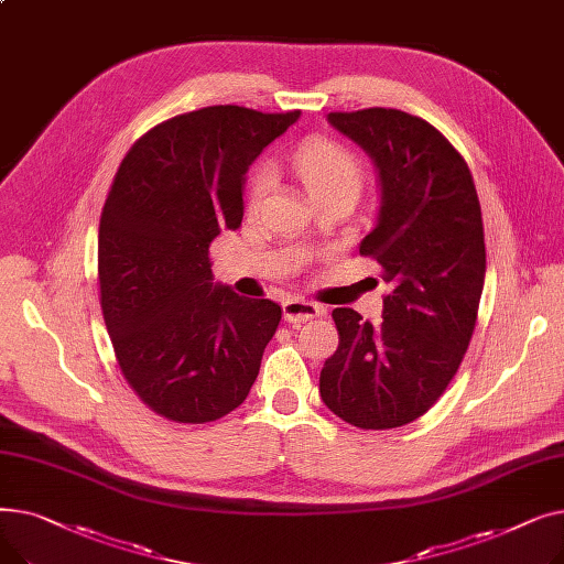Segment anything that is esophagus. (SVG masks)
Returning <instances> with one entry per match:
<instances>
[{"label": "esophagus", "instance_id": "esophagus-1", "mask_svg": "<svg viewBox=\"0 0 564 564\" xmlns=\"http://www.w3.org/2000/svg\"><path fill=\"white\" fill-rule=\"evenodd\" d=\"M324 315V306L306 302V300H288L283 302V317L290 324H304L308 319L322 317Z\"/></svg>", "mask_w": 564, "mask_h": 564}]
</instances>
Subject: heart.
Segmentation results:
<instances>
[{"mask_svg": "<svg viewBox=\"0 0 564 564\" xmlns=\"http://www.w3.org/2000/svg\"><path fill=\"white\" fill-rule=\"evenodd\" d=\"M290 164L302 177L304 187L308 189L311 198H319L327 194L345 192L357 196L364 181V169L359 158L354 155L349 148H345L338 141L332 139H306L297 145V151L292 153ZM272 169L270 166H258L251 173L249 181V205L256 207L262 196L272 187Z\"/></svg>", "mask_w": 564, "mask_h": 564, "instance_id": "obj_1", "label": "heart"}]
</instances>
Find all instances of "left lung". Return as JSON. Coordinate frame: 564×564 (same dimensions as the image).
<instances>
[{"instance_id": "8db88e82", "label": "left lung", "mask_w": 564, "mask_h": 564, "mask_svg": "<svg viewBox=\"0 0 564 564\" xmlns=\"http://www.w3.org/2000/svg\"><path fill=\"white\" fill-rule=\"evenodd\" d=\"M327 121L375 164L379 207L359 251L381 264L391 292L379 324L334 311L340 345L319 372V398L354 427L391 430L441 398L476 329L480 200L464 158L423 118L375 107Z\"/></svg>"}]
</instances>
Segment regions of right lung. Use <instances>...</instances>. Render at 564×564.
Returning a JSON list of instances; mask_svg holds the SVG:
<instances>
[{"instance_id": "1", "label": "right lung", "mask_w": 564, "mask_h": 564, "mask_svg": "<svg viewBox=\"0 0 564 564\" xmlns=\"http://www.w3.org/2000/svg\"><path fill=\"white\" fill-rule=\"evenodd\" d=\"M300 121L215 105L175 116L121 162L98 235L100 304L134 393L175 423H210L240 406L281 306L215 283L207 249L245 217L256 158Z\"/></svg>"}]
</instances>
